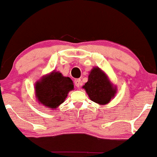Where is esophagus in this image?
<instances>
[{
	"label": "esophagus",
	"instance_id": "34e87169",
	"mask_svg": "<svg viewBox=\"0 0 157 157\" xmlns=\"http://www.w3.org/2000/svg\"><path fill=\"white\" fill-rule=\"evenodd\" d=\"M75 84L77 88L80 87V84H81V80H80V79H76V80H75Z\"/></svg>",
	"mask_w": 157,
	"mask_h": 157
}]
</instances>
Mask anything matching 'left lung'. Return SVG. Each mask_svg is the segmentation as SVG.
Listing matches in <instances>:
<instances>
[{
    "instance_id": "1",
    "label": "left lung",
    "mask_w": 157,
    "mask_h": 157,
    "mask_svg": "<svg viewBox=\"0 0 157 157\" xmlns=\"http://www.w3.org/2000/svg\"><path fill=\"white\" fill-rule=\"evenodd\" d=\"M82 89L94 102L100 105L107 104L116 94V88L113 86L107 75L98 67L91 70L87 82Z\"/></svg>"
}]
</instances>
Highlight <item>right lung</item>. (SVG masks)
Here are the masks:
<instances>
[{
  "label": "right lung",
  "instance_id": "1",
  "mask_svg": "<svg viewBox=\"0 0 157 157\" xmlns=\"http://www.w3.org/2000/svg\"><path fill=\"white\" fill-rule=\"evenodd\" d=\"M74 89L71 79L59 71L43 76L36 82L35 93L39 104L48 109H56L65 101L68 92Z\"/></svg>",
  "mask_w": 157,
  "mask_h": 157
}]
</instances>
